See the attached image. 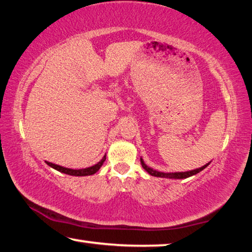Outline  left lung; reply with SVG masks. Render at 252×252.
Returning a JSON list of instances; mask_svg holds the SVG:
<instances>
[{
  "mask_svg": "<svg viewBox=\"0 0 252 252\" xmlns=\"http://www.w3.org/2000/svg\"><path fill=\"white\" fill-rule=\"evenodd\" d=\"M141 164H142V168L146 170V171L151 174L153 177H159V178H169V179H186V178H189L191 176H194V174L199 173L200 171H202L204 168H207L209 163H207L206 165H203V167L199 168V169H195V170H191V171H187V172H170V173H165V172H160V171H157V170H153L151 168H149L148 165L144 163V161L141 159Z\"/></svg>",
  "mask_w": 252,
  "mask_h": 252,
  "instance_id": "left-lung-1",
  "label": "left lung"
}]
</instances>
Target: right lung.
I'll use <instances>...</instances> for the list:
<instances>
[{
    "mask_svg": "<svg viewBox=\"0 0 252 252\" xmlns=\"http://www.w3.org/2000/svg\"><path fill=\"white\" fill-rule=\"evenodd\" d=\"M104 161H105V156L102 158V160L100 162H97L96 164L92 165V167L85 168V169H79V170L61 167V165L51 163V162H48V161H45V162H46V164L50 165L51 168L58 170V171H60V172H63L65 174H70V176H75V177H84V176H91V174H94L96 171H99V169L101 168V165L103 164Z\"/></svg>",
    "mask_w": 252,
    "mask_h": 252,
    "instance_id": "right-lung-1",
    "label": "right lung"
}]
</instances>
